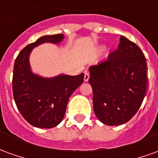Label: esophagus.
<instances>
[{"label":"esophagus","mask_w":158,"mask_h":158,"mask_svg":"<svg viewBox=\"0 0 158 158\" xmlns=\"http://www.w3.org/2000/svg\"><path fill=\"white\" fill-rule=\"evenodd\" d=\"M89 73L85 72V77H84V80H85V82H87V81L89 80Z\"/></svg>","instance_id":"34e87169"}]
</instances>
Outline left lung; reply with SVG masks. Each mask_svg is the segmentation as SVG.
<instances>
[{
  "label": "left lung",
  "instance_id": "obj_1",
  "mask_svg": "<svg viewBox=\"0 0 158 158\" xmlns=\"http://www.w3.org/2000/svg\"><path fill=\"white\" fill-rule=\"evenodd\" d=\"M146 69L142 51L124 36L106 60L89 67L94 113L101 122L121 125L135 116L146 95Z\"/></svg>",
  "mask_w": 158,
  "mask_h": 158
}]
</instances>
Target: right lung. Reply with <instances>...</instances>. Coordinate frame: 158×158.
I'll use <instances>...</instances> for the list:
<instances>
[{
	"label": "right lung",
	"instance_id": "add662e5",
	"mask_svg": "<svg viewBox=\"0 0 158 158\" xmlns=\"http://www.w3.org/2000/svg\"><path fill=\"white\" fill-rule=\"evenodd\" d=\"M62 34L42 36L19 52L14 62L12 77L13 97L18 109L31 125L50 129L58 125L65 115L69 97L84 81V73L59 74L44 78L32 72L29 56L32 50L44 43L59 44Z\"/></svg>",
	"mask_w": 158,
	"mask_h": 158
}]
</instances>
